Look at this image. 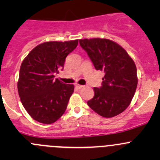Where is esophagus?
Returning <instances> with one entry per match:
<instances>
[{
  "mask_svg": "<svg viewBox=\"0 0 160 160\" xmlns=\"http://www.w3.org/2000/svg\"><path fill=\"white\" fill-rule=\"evenodd\" d=\"M75 87H76V88H77V89L80 90V89H81V88H83L84 86H83V85L78 84V83H77V84L75 85Z\"/></svg>",
  "mask_w": 160,
  "mask_h": 160,
  "instance_id": "1",
  "label": "esophagus"
}]
</instances>
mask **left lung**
<instances>
[{"instance_id": "1", "label": "left lung", "mask_w": 160, "mask_h": 160, "mask_svg": "<svg viewBox=\"0 0 160 160\" xmlns=\"http://www.w3.org/2000/svg\"><path fill=\"white\" fill-rule=\"evenodd\" d=\"M97 70L104 72L102 86L93 88L94 96L88 106L104 118H112L129 106L138 84L133 59L118 43L106 38L80 39Z\"/></svg>"}]
</instances>
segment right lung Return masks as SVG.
<instances>
[{"mask_svg": "<svg viewBox=\"0 0 160 160\" xmlns=\"http://www.w3.org/2000/svg\"><path fill=\"white\" fill-rule=\"evenodd\" d=\"M77 44L78 40L43 42L22 62L18 90L22 105L34 120L52 124L65 112L74 86L55 79V75L63 68L66 58Z\"/></svg>", "mask_w": 160, "mask_h": 160, "instance_id": "add662e5", "label": "right lung"}]
</instances>
